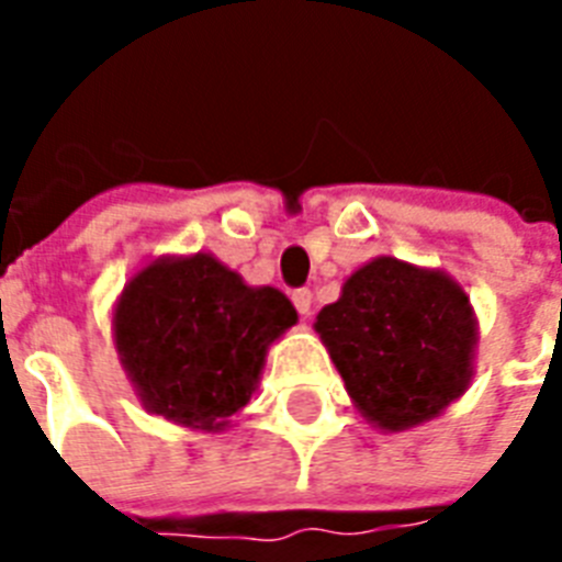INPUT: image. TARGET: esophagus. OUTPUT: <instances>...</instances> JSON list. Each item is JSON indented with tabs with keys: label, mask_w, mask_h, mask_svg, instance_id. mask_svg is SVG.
<instances>
[{
	"label": "esophagus",
	"mask_w": 562,
	"mask_h": 562,
	"mask_svg": "<svg viewBox=\"0 0 562 562\" xmlns=\"http://www.w3.org/2000/svg\"><path fill=\"white\" fill-rule=\"evenodd\" d=\"M291 303H294V308H297L303 317L312 315V291H308V289L291 291Z\"/></svg>",
	"instance_id": "1"
}]
</instances>
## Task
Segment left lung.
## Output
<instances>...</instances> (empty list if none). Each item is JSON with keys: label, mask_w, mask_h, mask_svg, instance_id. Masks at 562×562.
I'll list each match as a JSON object with an SVG mask.
<instances>
[{"label": "left lung", "mask_w": 562, "mask_h": 562, "mask_svg": "<svg viewBox=\"0 0 562 562\" xmlns=\"http://www.w3.org/2000/svg\"><path fill=\"white\" fill-rule=\"evenodd\" d=\"M315 329L361 414L387 431L437 417L470 384L475 317L440 271L379 256L321 308Z\"/></svg>", "instance_id": "1"}]
</instances>
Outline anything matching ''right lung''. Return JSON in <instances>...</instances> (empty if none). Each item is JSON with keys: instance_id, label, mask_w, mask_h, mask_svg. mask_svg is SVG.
I'll use <instances>...</instances> for the list:
<instances>
[{"instance_id": "add662e5", "label": "right lung", "mask_w": 562, "mask_h": 562, "mask_svg": "<svg viewBox=\"0 0 562 562\" xmlns=\"http://www.w3.org/2000/svg\"><path fill=\"white\" fill-rule=\"evenodd\" d=\"M113 324L145 408L215 431L250 402L268 344L297 324V312L282 291L250 289L218 259L198 254L136 273Z\"/></svg>"}]
</instances>
